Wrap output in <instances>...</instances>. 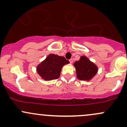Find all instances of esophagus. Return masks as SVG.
I'll return each instance as SVG.
<instances>
[{
	"label": "esophagus",
	"mask_w": 127,
	"mask_h": 127,
	"mask_svg": "<svg viewBox=\"0 0 127 127\" xmlns=\"http://www.w3.org/2000/svg\"><path fill=\"white\" fill-rule=\"evenodd\" d=\"M69 62H70V63H73V59H70Z\"/></svg>",
	"instance_id": "obj_1"
}]
</instances>
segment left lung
I'll return each instance as SVG.
<instances>
[{"label":"left lung","instance_id":"obj_1","mask_svg":"<svg viewBox=\"0 0 127 127\" xmlns=\"http://www.w3.org/2000/svg\"><path fill=\"white\" fill-rule=\"evenodd\" d=\"M77 77L82 81H90L96 75L98 68L85 56L81 57L79 61L74 63Z\"/></svg>","mask_w":127,"mask_h":127}]
</instances>
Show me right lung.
<instances>
[{
	"label": "right lung",
	"instance_id": "add662e5",
	"mask_svg": "<svg viewBox=\"0 0 127 127\" xmlns=\"http://www.w3.org/2000/svg\"><path fill=\"white\" fill-rule=\"evenodd\" d=\"M68 63L64 57L51 54L37 66V73L46 81L57 79L60 77L62 67Z\"/></svg>",
	"mask_w": 127,
	"mask_h": 127
}]
</instances>
